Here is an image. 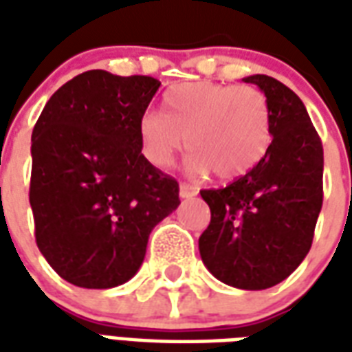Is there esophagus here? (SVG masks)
Listing matches in <instances>:
<instances>
[{
	"instance_id": "1",
	"label": "esophagus",
	"mask_w": 352,
	"mask_h": 352,
	"mask_svg": "<svg viewBox=\"0 0 352 352\" xmlns=\"http://www.w3.org/2000/svg\"><path fill=\"white\" fill-rule=\"evenodd\" d=\"M196 194H198V190H196V188H194L192 184H188V183H181V184H179V196H181V198H183V199L194 198Z\"/></svg>"
}]
</instances>
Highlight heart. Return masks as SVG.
<instances>
[{"mask_svg":"<svg viewBox=\"0 0 352 352\" xmlns=\"http://www.w3.org/2000/svg\"><path fill=\"white\" fill-rule=\"evenodd\" d=\"M166 115L146 111L139 120L143 153L168 169L184 146L188 173L213 171L234 181L256 168L272 145V109L262 90L224 82H184L166 94Z\"/></svg>","mask_w":352,"mask_h":352,"instance_id":"1","label":"heart"}]
</instances>
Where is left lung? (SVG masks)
<instances>
[{"mask_svg":"<svg viewBox=\"0 0 352 352\" xmlns=\"http://www.w3.org/2000/svg\"><path fill=\"white\" fill-rule=\"evenodd\" d=\"M272 109V145L256 168L201 190L211 222L199 236L209 272L230 287L264 290L294 272L313 243L322 207V143L302 100L267 75L245 77Z\"/></svg>","mask_w":352,"mask_h":352,"instance_id":"8db88e82","label":"left lung"}]
</instances>
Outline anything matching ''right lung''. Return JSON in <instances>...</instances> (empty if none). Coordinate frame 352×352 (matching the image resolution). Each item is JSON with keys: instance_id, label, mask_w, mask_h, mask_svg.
I'll return each mask as SVG.
<instances>
[{"instance_id": "add662e5", "label": "right lung", "mask_w": 352, "mask_h": 352, "mask_svg": "<svg viewBox=\"0 0 352 352\" xmlns=\"http://www.w3.org/2000/svg\"><path fill=\"white\" fill-rule=\"evenodd\" d=\"M158 88L145 75L85 72L52 94L35 122V241L75 287L130 280L153 228L181 204L179 183L141 153L139 120Z\"/></svg>"}]
</instances>
